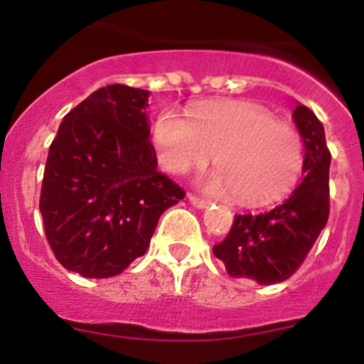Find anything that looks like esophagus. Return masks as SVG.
I'll return each mask as SVG.
<instances>
[{
	"instance_id": "esophagus-1",
	"label": "esophagus",
	"mask_w": 364,
	"mask_h": 364,
	"mask_svg": "<svg viewBox=\"0 0 364 364\" xmlns=\"http://www.w3.org/2000/svg\"><path fill=\"white\" fill-rule=\"evenodd\" d=\"M189 202H191L195 208H198V210H204V208H208V205L211 204L208 198H202V197H198V195H189Z\"/></svg>"
}]
</instances>
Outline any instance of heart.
<instances>
[{
	"mask_svg": "<svg viewBox=\"0 0 364 364\" xmlns=\"http://www.w3.org/2000/svg\"><path fill=\"white\" fill-rule=\"evenodd\" d=\"M153 142L167 171L182 175L204 167L217 154L220 171L208 188L233 193L242 204H266L295 184L302 167V142L291 125L253 104H211L189 120L164 109L153 125Z\"/></svg>",
	"mask_w": 364,
	"mask_h": 364,
	"instance_id": "1",
	"label": "heart"
}]
</instances>
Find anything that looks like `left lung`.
<instances>
[{
  "label": "left lung",
  "instance_id": "1",
  "mask_svg": "<svg viewBox=\"0 0 364 364\" xmlns=\"http://www.w3.org/2000/svg\"><path fill=\"white\" fill-rule=\"evenodd\" d=\"M294 120L304 142L301 184L290 197L260 213L235 215L233 226L213 253L233 279L275 284L290 279L310 253L330 215V160L324 127L306 105Z\"/></svg>",
  "mask_w": 364,
  "mask_h": 364
}]
</instances>
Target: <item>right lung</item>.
Listing matches in <instances>:
<instances>
[{"label":"right lung","instance_id":"right-lung-1","mask_svg":"<svg viewBox=\"0 0 364 364\" xmlns=\"http://www.w3.org/2000/svg\"><path fill=\"white\" fill-rule=\"evenodd\" d=\"M149 91L102 87L60 124L40 195L43 228L63 268L114 277L147 252L167 208L186 191L156 169L146 107Z\"/></svg>","mask_w":364,"mask_h":364}]
</instances>
